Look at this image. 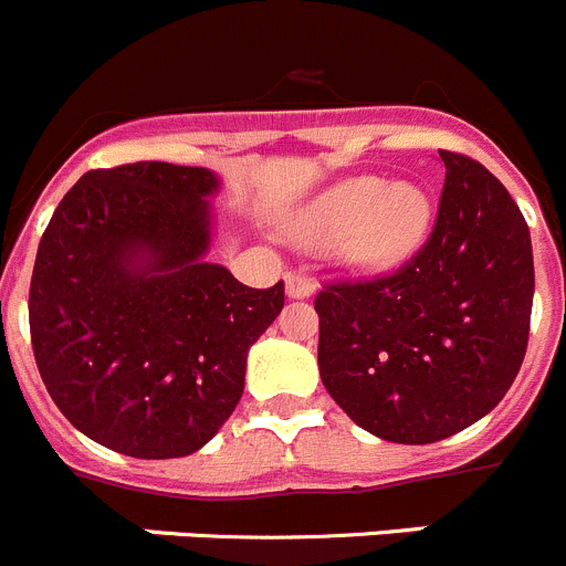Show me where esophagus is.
<instances>
[{
    "label": "esophagus",
    "instance_id": "obj_1",
    "mask_svg": "<svg viewBox=\"0 0 566 566\" xmlns=\"http://www.w3.org/2000/svg\"><path fill=\"white\" fill-rule=\"evenodd\" d=\"M284 282H287V295H290V298H307V295L315 293V282H313V279L304 276V273H298V271L287 273V279H284Z\"/></svg>",
    "mask_w": 566,
    "mask_h": 566
}]
</instances>
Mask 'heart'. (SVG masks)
<instances>
[{
	"mask_svg": "<svg viewBox=\"0 0 566 566\" xmlns=\"http://www.w3.org/2000/svg\"><path fill=\"white\" fill-rule=\"evenodd\" d=\"M432 200L419 184L357 176L335 184L304 211L301 229L318 240L340 237L343 256L366 271L399 265L424 240Z\"/></svg>",
	"mask_w": 566,
	"mask_h": 566,
	"instance_id": "b5f03b06",
	"label": "heart"
}]
</instances>
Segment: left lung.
I'll use <instances>...</instances> for the list:
<instances>
[{
    "mask_svg": "<svg viewBox=\"0 0 566 566\" xmlns=\"http://www.w3.org/2000/svg\"><path fill=\"white\" fill-rule=\"evenodd\" d=\"M447 167L424 245L374 279L315 295L324 388L363 430L432 443L497 408L525 360L533 307L531 231L483 164Z\"/></svg>",
    "mask_w": 566,
    "mask_h": 566,
    "instance_id": "8db88e82",
    "label": "left lung"
}]
</instances>
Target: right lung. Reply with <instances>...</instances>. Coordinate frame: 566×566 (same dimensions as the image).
Masks as SVG:
<instances>
[{
	"label": "right lung",
	"mask_w": 566,
	"mask_h": 566,
	"mask_svg": "<svg viewBox=\"0 0 566 566\" xmlns=\"http://www.w3.org/2000/svg\"><path fill=\"white\" fill-rule=\"evenodd\" d=\"M203 167L136 161L63 195L35 253L30 337L41 379L83 436L145 461L192 455L240 402L248 348L284 282H237L206 262Z\"/></svg>",
	"instance_id": "obj_1"
}]
</instances>
